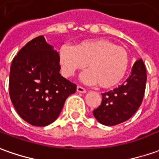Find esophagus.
<instances>
[{
	"label": "esophagus",
	"instance_id": "34e87169",
	"mask_svg": "<svg viewBox=\"0 0 159 159\" xmlns=\"http://www.w3.org/2000/svg\"><path fill=\"white\" fill-rule=\"evenodd\" d=\"M76 90L80 92V93H85L86 92V89L84 88V87H82V86H77V88H76Z\"/></svg>",
	"mask_w": 159,
	"mask_h": 159
}]
</instances>
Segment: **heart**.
Listing matches in <instances>:
<instances>
[{
	"mask_svg": "<svg viewBox=\"0 0 159 159\" xmlns=\"http://www.w3.org/2000/svg\"><path fill=\"white\" fill-rule=\"evenodd\" d=\"M62 74L70 77L87 66L89 70L81 75L87 84L98 83L102 88H111L120 83L129 66V55L125 48L104 39L85 40L75 47L62 45L59 49Z\"/></svg>",
	"mask_w": 159,
	"mask_h": 159,
	"instance_id": "obj_1",
	"label": "heart"
}]
</instances>
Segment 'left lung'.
Instances as JSON below:
<instances>
[{"mask_svg":"<svg viewBox=\"0 0 159 159\" xmlns=\"http://www.w3.org/2000/svg\"><path fill=\"white\" fill-rule=\"evenodd\" d=\"M146 78L144 63L142 59H139L124 84L102 94L101 105L93 111L97 120L103 125L113 126L130 118L142 103Z\"/></svg>","mask_w":159,"mask_h":159,"instance_id":"1","label":"left lung"}]
</instances>
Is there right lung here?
I'll return each mask as SVG.
<instances>
[{"instance_id":"obj_1","label":"right lung","mask_w":159,"mask_h":159,"mask_svg":"<svg viewBox=\"0 0 159 159\" xmlns=\"http://www.w3.org/2000/svg\"><path fill=\"white\" fill-rule=\"evenodd\" d=\"M59 54L40 35L14 57L9 75V96L19 116L34 126L57 119L76 85L61 76Z\"/></svg>"}]
</instances>
